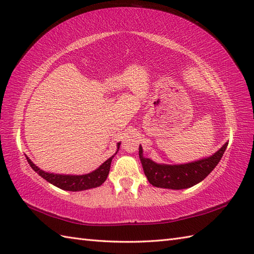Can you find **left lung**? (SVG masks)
<instances>
[{"instance_id":"left-lung-1","label":"left lung","mask_w":254,"mask_h":254,"mask_svg":"<svg viewBox=\"0 0 254 254\" xmlns=\"http://www.w3.org/2000/svg\"><path fill=\"white\" fill-rule=\"evenodd\" d=\"M228 143H225L214 155L207 158L193 161L183 165H160L143 156V148L139 145L138 155L143 166L145 176L150 185L157 188L181 190L188 189L204 180L215 167L227 148Z\"/></svg>"}]
</instances>
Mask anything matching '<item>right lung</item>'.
Returning a JSON list of instances; mask_svg holds the SVG:
<instances>
[{"label": "right lung", "instance_id": "1", "mask_svg": "<svg viewBox=\"0 0 254 254\" xmlns=\"http://www.w3.org/2000/svg\"><path fill=\"white\" fill-rule=\"evenodd\" d=\"M117 147H118L117 149V153H118L119 147H120V143H118ZM115 155L111 156L109 159H107L104 164L99 166V168L89 172V174L80 175V176L49 174V172H46L44 170H41L40 168H38V167L32 163L27 156H26V159L28 161V164L30 165L31 168L34 169L41 178H44L45 180L50 182L51 185L60 188L62 190H65V191H83V190H88V189L99 187L106 181L108 175H109L112 158L115 157Z\"/></svg>", "mask_w": 254, "mask_h": 254}]
</instances>
